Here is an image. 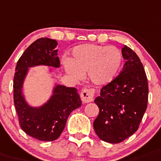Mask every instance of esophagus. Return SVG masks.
<instances>
[{"label":"esophagus","instance_id":"34e87169","mask_svg":"<svg viewBox=\"0 0 161 161\" xmlns=\"http://www.w3.org/2000/svg\"><path fill=\"white\" fill-rule=\"evenodd\" d=\"M94 98V90L93 89H83L81 92V99L84 103H89L93 101Z\"/></svg>","mask_w":161,"mask_h":161}]
</instances>
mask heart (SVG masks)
Wrapping results in <instances>:
<instances>
[{
    "instance_id": "heart-1",
    "label": "heart",
    "mask_w": 161,
    "mask_h": 161,
    "mask_svg": "<svg viewBox=\"0 0 161 161\" xmlns=\"http://www.w3.org/2000/svg\"><path fill=\"white\" fill-rule=\"evenodd\" d=\"M73 57L63 58L66 73L74 80L87 77L96 85H106L117 76L123 64L122 52L113 46L83 44L74 47Z\"/></svg>"
}]
</instances>
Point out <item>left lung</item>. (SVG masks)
<instances>
[{"label":"left lung","instance_id":"left-lung-1","mask_svg":"<svg viewBox=\"0 0 161 161\" xmlns=\"http://www.w3.org/2000/svg\"><path fill=\"white\" fill-rule=\"evenodd\" d=\"M122 72L101 89L95 99L99 114L93 123L102 141L119 143L137 130L147 107L148 83L141 60L133 50L122 48Z\"/></svg>","mask_w":161,"mask_h":161}]
</instances>
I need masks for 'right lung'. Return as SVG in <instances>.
<instances>
[{
	"mask_svg": "<svg viewBox=\"0 0 161 161\" xmlns=\"http://www.w3.org/2000/svg\"><path fill=\"white\" fill-rule=\"evenodd\" d=\"M57 44L55 40L48 37L37 39L23 53L15 68L14 103L19 125L27 134L40 141L56 140L64 130L70 113L82 105L78 89L55 82L50 97L41 106L30 105L23 92L30 68L41 65L60 67L58 50H55ZM50 72L52 73L51 69Z\"/></svg>",
	"mask_w": 161,
	"mask_h": 161,
	"instance_id": "add662e5",
	"label": "right lung"
}]
</instances>
